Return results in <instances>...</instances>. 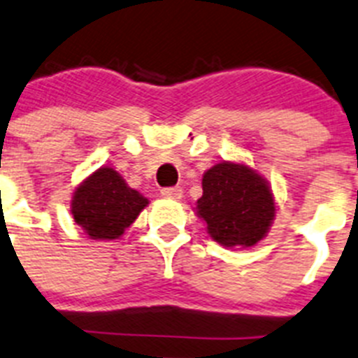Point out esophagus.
Wrapping results in <instances>:
<instances>
[{
  "mask_svg": "<svg viewBox=\"0 0 358 358\" xmlns=\"http://www.w3.org/2000/svg\"><path fill=\"white\" fill-rule=\"evenodd\" d=\"M161 195L166 197V199H181L182 197V188L181 186H168L161 190Z\"/></svg>",
  "mask_w": 358,
  "mask_h": 358,
  "instance_id": "obj_1",
  "label": "esophagus"
}]
</instances>
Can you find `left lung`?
Segmentation results:
<instances>
[{
  "mask_svg": "<svg viewBox=\"0 0 358 358\" xmlns=\"http://www.w3.org/2000/svg\"><path fill=\"white\" fill-rule=\"evenodd\" d=\"M197 215L212 239L222 246H255L275 217L273 194L266 179L246 164L222 161L204 172Z\"/></svg>",
  "mask_w": 358,
  "mask_h": 358,
  "instance_id": "1",
  "label": "left lung"
}]
</instances>
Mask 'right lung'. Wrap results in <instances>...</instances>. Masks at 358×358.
I'll return each mask as SVG.
<instances>
[{"instance_id": "right-lung-1", "label": "right lung", "mask_w": 358, "mask_h": 358, "mask_svg": "<svg viewBox=\"0 0 358 358\" xmlns=\"http://www.w3.org/2000/svg\"><path fill=\"white\" fill-rule=\"evenodd\" d=\"M148 204L114 168L103 166L76 188L72 215L90 239L112 241L124 234Z\"/></svg>"}]
</instances>
